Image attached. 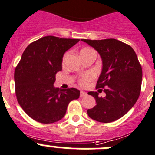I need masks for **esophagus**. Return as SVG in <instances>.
Segmentation results:
<instances>
[{
    "mask_svg": "<svg viewBox=\"0 0 155 155\" xmlns=\"http://www.w3.org/2000/svg\"><path fill=\"white\" fill-rule=\"evenodd\" d=\"M87 96V93L85 91H80V97H85Z\"/></svg>",
    "mask_w": 155,
    "mask_h": 155,
    "instance_id": "34e87169",
    "label": "esophagus"
}]
</instances>
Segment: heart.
I'll use <instances>...</instances> for the list:
<instances>
[{"mask_svg": "<svg viewBox=\"0 0 155 155\" xmlns=\"http://www.w3.org/2000/svg\"><path fill=\"white\" fill-rule=\"evenodd\" d=\"M88 49L89 48H84V49H82L81 51H85V50H88ZM66 55L67 54H65L64 57V60ZM93 79H94V75L92 74V73H86V74L84 75V76L80 79V80H79V84H80V85H82V86L85 87L87 85V82H90V81L92 80Z\"/></svg>", "mask_w": 155, "mask_h": 155, "instance_id": "obj_1", "label": "heart"}]
</instances>
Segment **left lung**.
<instances>
[{"mask_svg":"<svg viewBox=\"0 0 155 155\" xmlns=\"http://www.w3.org/2000/svg\"><path fill=\"white\" fill-rule=\"evenodd\" d=\"M81 40L101 55L103 68L96 88L106 93L104 97H99L97 92L87 93L97 104L87 109V115L99 122L116 121L134 107L140 97L143 71L137 54L130 46L115 39Z\"/></svg>","mask_w":155,"mask_h":155,"instance_id":"left-lung-1","label":"left lung"}]
</instances>
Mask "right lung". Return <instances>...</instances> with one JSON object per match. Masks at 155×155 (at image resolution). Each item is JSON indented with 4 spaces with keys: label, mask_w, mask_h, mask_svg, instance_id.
<instances>
[{
    "label": "right lung",
    "mask_w": 155,
    "mask_h": 155,
    "mask_svg": "<svg viewBox=\"0 0 155 155\" xmlns=\"http://www.w3.org/2000/svg\"><path fill=\"white\" fill-rule=\"evenodd\" d=\"M79 41L46 36L31 43L23 52L14 73L15 94L20 107L36 121H58L66 114L69 103L79 97L78 89L54 87L64 54Z\"/></svg>",
    "instance_id": "obj_1"
}]
</instances>
